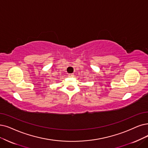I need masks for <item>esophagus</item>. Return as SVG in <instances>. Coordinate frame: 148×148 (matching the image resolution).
Segmentation results:
<instances>
[{
    "label": "esophagus",
    "instance_id": "1",
    "mask_svg": "<svg viewBox=\"0 0 148 148\" xmlns=\"http://www.w3.org/2000/svg\"><path fill=\"white\" fill-rule=\"evenodd\" d=\"M73 76H74L73 73H70V74H69V77H73Z\"/></svg>",
    "mask_w": 148,
    "mask_h": 148
}]
</instances>
